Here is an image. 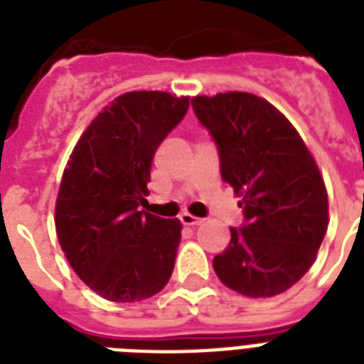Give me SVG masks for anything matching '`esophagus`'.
I'll list each match as a JSON object with an SVG mask.
<instances>
[{
  "label": "esophagus",
  "mask_w": 364,
  "mask_h": 364,
  "mask_svg": "<svg viewBox=\"0 0 364 364\" xmlns=\"http://www.w3.org/2000/svg\"><path fill=\"white\" fill-rule=\"evenodd\" d=\"M179 219H181L183 225H187V227H198V225H202V223H204V219L191 215V213H181V217H179Z\"/></svg>",
  "instance_id": "obj_1"
}]
</instances>
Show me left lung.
Segmentation results:
<instances>
[{"label":"left lung","instance_id":"left-lung-1","mask_svg":"<svg viewBox=\"0 0 364 364\" xmlns=\"http://www.w3.org/2000/svg\"><path fill=\"white\" fill-rule=\"evenodd\" d=\"M210 132L223 181L242 196L243 225L213 259L228 289L251 299L287 291L310 270L328 225V200L314 156L293 124L247 92L191 100Z\"/></svg>","mask_w":364,"mask_h":364}]
</instances>
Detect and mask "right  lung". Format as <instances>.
<instances>
[{
  "label": "right lung",
  "instance_id": "obj_1",
  "mask_svg": "<svg viewBox=\"0 0 364 364\" xmlns=\"http://www.w3.org/2000/svg\"><path fill=\"white\" fill-rule=\"evenodd\" d=\"M188 98L128 92L88 126L56 200V234L77 276L113 302L149 299L170 282L181 223L139 211L159 145L183 121Z\"/></svg>",
  "mask_w": 364,
  "mask_h": 364
}]
</instances>
